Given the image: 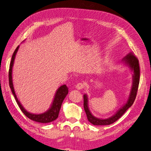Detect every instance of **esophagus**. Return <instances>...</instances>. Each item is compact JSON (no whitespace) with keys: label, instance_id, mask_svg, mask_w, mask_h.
Instances as JSON below:
<instances>
[{"label":"esophagus","instance_id":"1","mask_svg":"<svg viewBox=\"0 0 151 151\" xmlns=\"http://www.w3.org/2000/svg\"><path fill=\"white\" fill-rule=\"evenodd\" d=\"M76 89H79V90L82 89H83V88H84V84L81 83H78V84H77V85L76 86Z\"/></svg>","mask_w":151,"mask_h":151}]
</instances>
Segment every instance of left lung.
<instances>
[{
	"label": "left lung",
	"mask_w": 151,
	"mask_h": 151,
	"mask_svg": "<svg viewBox=\"0 0 151 151\" xmlns=\"http://www.w3.org/2000/svg\"><path fill=\"white\" fill-rule=\"evenodd\" d=\"M123 65L129 67L132 72V83L130 94L127 101L111 116L107 118H99L94 116L89 108V99L88 95H84V108L88 121L94 125H108L115 122L125 113L133 104L137 92L140 80V67L138 59L132 53H129L122 59L121 62Z\"/></svg>",
	"instance_id": "1"
}]
</instances>
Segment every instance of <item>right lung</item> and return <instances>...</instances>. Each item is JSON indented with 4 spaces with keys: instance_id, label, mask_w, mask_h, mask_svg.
I'll return each mask as SVG.
<instances>
[{
    "instance_id": "right-lung-1",
    "label": "right lung",
    "mask_w": 151,
    "mask_h": 151,
    "mask_svg": "<svg viewBox=\"0 0 151 151\" xmlns=\"http://www.w3.org/2000/svg\"><path fill=\"white\" fill-rule=\"evenodd\" d=\"M19 47V45L16 48L14 52L12 55L11 62L10 63L9 70V86L11 89L12 93L14 95V96L16 99V101L18 104V106H19V107L21 109L22 113H23L27 117L35 122L43 123H50L55 120L58 116L59 111H60V109L61 108V106H62L63 99H65L67 94H68V88H67L65 84H63L60 87H59V88L57 89V90L56 91V93L54 96L53 100L51 106H50V107L49 108L48 110L45 112L40 113V114H35L27 111L26 109L23 107V106L21 104V102L18 100V98H17L14 88V85H13V82H12V67L14 65V63L16 53L18 51Z\"/></svg>"
}]
</instances>
